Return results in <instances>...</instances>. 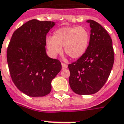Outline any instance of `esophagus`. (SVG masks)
I'll use <instances>...</instances> for the list:
<instances>
[{"label": "esophagus", "mask_w": 124, "mask_h": 124, "mask_svg": "<svg viewBox=\"0 0 124 124\" xmlns=\"http://www.w3.org/2000/svg\"><path fill=\"white\" fill-rule=\"evenodd\" d=\"M62 65V69H66L68 68V64L67 63H61Z\"/></svg>", "instance_id": "1"}]
</instances>
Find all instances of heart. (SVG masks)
<instances>
[{
    "mask_svg": "<svg viewBox=\"0 0 124 124\" xmlns=\"http://www.w3.org/2000/svg\"><path fill=\"white\" fill-rule=\"evenodd\" d=\"M90 39V33L83 26H65L56 30L52 37L46 39V46L52 56H56L62 51L70 58L76 59L87 50Z\"/></svg>",
    "mask_w": 124,
    "mask_h": 124,
    "instance_id": "heart-1",
    "label": "heart"
}]
</instances>
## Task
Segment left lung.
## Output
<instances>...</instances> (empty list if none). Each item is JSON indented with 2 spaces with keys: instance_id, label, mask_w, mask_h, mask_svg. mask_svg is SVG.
I'll list each match as a JSON object with an SVG mask.
<instances>
[{
  "instance_id": "8db88e82",
  "label": "left lung",
  "mask_w": 124,
  "mask_h": 124,
  "mask_svg": "<svg viewBox=\"0 0 124 124\" xmlns=\"http://www.w3.org/2000/svg\"><path fill=\"white\" fill-rule=\"evenodd\" d=\"M91 27L89 44L86 52L68 65L70 86L78 95L97 93L106 83L114 63L112 39L97 22L89 20Z\"/></svg>"
}]
</instances>
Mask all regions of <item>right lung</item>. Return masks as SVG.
<instances>
[{
  "instance_id": "obj_1",
  "label": "right lung",
  "mask_w": 124,
  "mask_h": 124,
  "mask_svg": "<svg viewBox=\"0 0 124 124\" xmlns=\"http://www.w3.org/2000/svg\"><path fill=\"white\" fill-rule=\"evenodd\" d=\"M51 21L31 20L16 29L7 50L12 81L31 97H43L51 91V82L61 70L59 60L46 53V35L54 26Z\"/></svg>"
}]
</instances>
